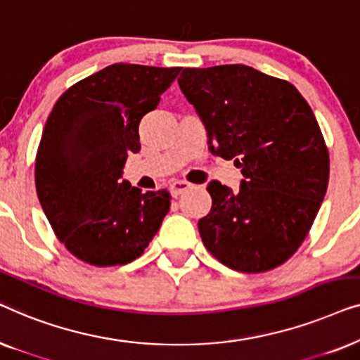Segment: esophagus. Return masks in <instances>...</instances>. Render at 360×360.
Returning a JSON list of instances; mask_svg holds the SVG:
<instances>
[{"instance_id":"obj_1","label":"esophagus","mask_w":360,"mask_h":360,"mask_svg":"<svg viewBox=\"0 0 360 360\" xmlns=\"http://www.w3.org/2000/svg\"><path fill=\"white\" fill-rule=\"evenodd\" d=\"M191 186V184H188V181L185 180H174L170 184V193L174 196H179L180 193H184V191H186Z\"/></svg>"}]
</instances>
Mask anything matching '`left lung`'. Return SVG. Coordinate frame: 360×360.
Segmentation results:
<instances>
[{
    "mask_svg": "<svg viewBox=\"0 0 360 360\" xmlns=\"http://www.w3.org/2000/svg\"><path fill=\"white\" fill-rule=\"evenodd\" d=\"M179 86L213 155L240 167L239 191L210 181V213L198 221L205 248L226 267L267 272L307 238L329 180L318 121L292 83L252 67L184 68Z\"/></svg>",
    "mask_w": 360,
    "mask_h": 360,
    "instance_id": "left-lung-1",
    "label": "left lung"
}]
</instances>
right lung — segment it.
Wrapping results in <instances>:
<instances>
[{
	"label": "right lung",
	"mask_w": 360,
	"mask_h": 360,
	"mask_svg": "<svg viewBox=\"0 0 360 360\" xmlns=\"http://www.w3.org/2000/svg\"><path fill=\"white\" fill-rule=\"evenodd\" d=\"M180 67L112 63L58 98L36 159V190L53 233L83 262L106 267L139 257L170 210L167 190L122 180L141 150L139 122Z\"/></svg>",
	"instance_id": "1"
}]
</instances>
